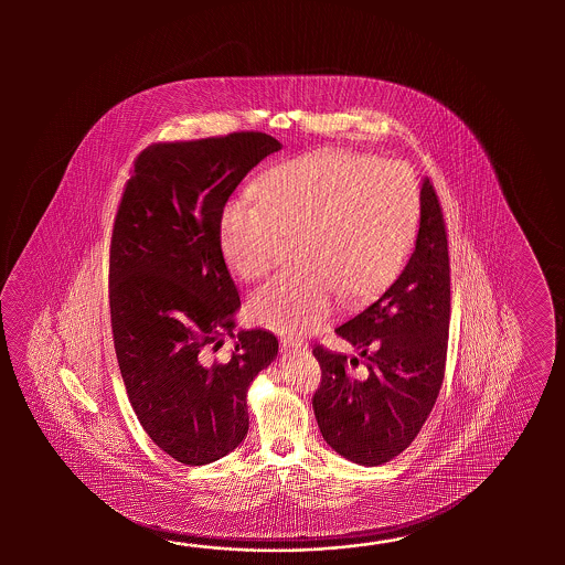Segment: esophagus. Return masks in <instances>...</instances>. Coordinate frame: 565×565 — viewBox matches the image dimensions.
I'll return each instance as SVG.
<instances>
[{"label":"esophagus","instance_id":"esophagus-1","mask_svg":"<svg viewBox=\"0 0 565 565\" xmlns=\"http://www.w3.org/2000/svg\"><path fill=\"white\" fill-rule=\"evenodd\" d=\"M280 343H282V348L295 349V351H305L307 349V341H302L299 337H282Z\"/></svg>","mask_w":565,"mask_h":565}]
</instances>
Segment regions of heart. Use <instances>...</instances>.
I'll return each instance as SVG.
<instances>
[{"instance_id":"b5f03b06","label":"heart","mask_w":565,"mask_h":565,"mask_svg":"<svg viewBox=\"0 0 565 565\" xmlns=\"http://www.w3.org/2000/svg\"><path fill=\"white\" fill-rule=\"evenodd\" d=\"M230 200L220 246L242 278H260L287 260L300 268L268 280L248 300L250 315L278 333L311 331L333 309L372 299L408 256L420 222L416 178L397 161L324 151L270 169Z\"/></svg>"}]
</instances>
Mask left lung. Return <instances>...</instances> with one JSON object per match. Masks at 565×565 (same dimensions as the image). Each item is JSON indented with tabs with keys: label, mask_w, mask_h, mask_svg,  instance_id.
Returning <instances> with one entry per match:
<instances>
[{
	"label": "left lung",
	"mask_w": 565,
	"mask_h": 565,
	"mask_svg": "<svg viewBox=\"0 0 565 565\" xmlns=\"http://www.w3.org/2000/svg\"><path fill=\"white\" fill-rule=\"evenodd\" d=\"M448 327L445 216L433 183L424 180L420 230L408 265L370 307L335 329L358 355L312 349L321 365L312 409L324 443L363 467L404 452L430 416L445 380ZM360 364L363 373L356 372Z\"/></svg>",
	"instance_id": "8db88e82"
}]
</instances>
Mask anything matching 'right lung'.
Wrapping results in <instances>:
<instances>
[{
    "instance_id": "add662e5",
    "label": "right lung",
    "mask_w": 565,
    "mask_h": 565,
    "mask_svg": "<svg viewBox=\"0 0 565 565\" xmlns=\"http://www.w3.org/2000/svg\"><path fill=\"white\" fill-rule=\"evenodd\" d=\"M278 149L254 131L151 145L120 198L108 260L115 351L145 433L181 465H210L241 445L248 387L277 358L265 329L234 335L241 297L220 220L246 173ZM226 335L235 349L220 362L211 351Z\"/></svg>"
}]
</instances>
